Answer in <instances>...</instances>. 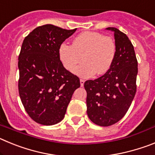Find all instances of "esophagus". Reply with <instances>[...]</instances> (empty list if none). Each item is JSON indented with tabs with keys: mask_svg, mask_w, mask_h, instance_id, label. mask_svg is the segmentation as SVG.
<instances>
[{
	"mask_svg": "<svg viewBox=\"0 0 155 155\" xmlns=\"http://www.w3.org/2000/svg\"><path fill=\"white\" fill-rule=\"evenodd\" d=\"M80 83H81V87H83V86H84V81L82 80V79H81Z\"/></svg>",
	"mask_w": 155,
	"mask_h": 155,
	"instance_id": "obj_1",
	"label": "esophagus"
}]
</instances>
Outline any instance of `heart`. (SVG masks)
<instances>
[{
  "label": "heart",
  "instance_id": "1",
  "mask_svg": "<svg viewBox=\"0 0 155 155\" xmlns=\"http://www.w3.org/2000/svg\"><path fill=\"white\" fill-rule=\"evenodd\" d=\"M116 47L113 39L95 31H84L74 39L72 45L62 43L59 57L64 68L83 78H90L95 74H105L114 62Z\"/></svg>",
  "mask_w": 155,
  "mask_h": 155
}]
</instances>
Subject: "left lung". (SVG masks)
Here are the masks:
<instances>
[{
    "mask_svg": "<svg viewBox=\"0 0 155 155\" xmlns=\"http://www.w3.org/2000/svg\"><path fill=\"white\" fill-rule=\"evenodd\" d=\"M113 31L116 53L112 68L103 76L84 82L87 113L91 122L109 127L127 113L136 94L137 61L128 36L118 28Z\"/></svg>",
    "mask_w": 155,
    "mask_h": 155,
    "instance_id": "8db88e82",
    "label": "left lung"
}]
</instances>
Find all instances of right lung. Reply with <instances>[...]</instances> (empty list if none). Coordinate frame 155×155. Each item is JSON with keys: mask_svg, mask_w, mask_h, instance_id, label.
I'll list each match as a JSON object with an SVG mask.
<instances>
[{"mask_svg": "<svg viewBox=\"0 0 155 155\" xmlns=\"http://www.w3.org/2000/svg\"><path fill=\"white\" fill-rule=\"evenodd\" d=\"M76 30L44 25L31 31L21 45L19 95L28 116L42 125H54L64 118L81 86L78 77L65 69L59 57L60 46Z\"/></svg>", "mask_w": 155, "mask_h": 155, "instance_id": "right-lung-1", "label": "right lung"}]
</instances>
